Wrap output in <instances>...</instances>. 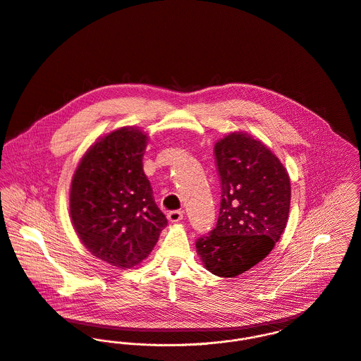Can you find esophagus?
I'll return each mask as SVG.
<instances>
[{
	"mask_svg": "<svg viewBox=\"0 0 361 361\" xmlns=\"http://www.w3.org/2000/svg\"><path fill=\"white\" fill-rule=\"evenodd\" d=\"M183 217H184L183 211H170V212H167L169 221H180V220H183Z\"/></svg>",
	"mask_w": 361,
	"mask_h": 361,
	"instance_id": "esophagus-1",
	"label": "esophagus"
}]
</instances>
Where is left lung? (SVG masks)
<instances>
[{"label": "left lung", "mask_w": 361, "mask_h": 361, "mask_svg": "<svg viewBox=\"0 0 361 361\" xmlns=\"http://www.w3.org/2000/svg\"><path fill=\"white\" fill-rule=\"evenodd\" d=\"M220 180L216 226L195 245L207 269L233 278L262 261L288 223L290 178L281 160L261 141L243 133L215 145Z\"/></svg>", "instance_id": "obj_1"}]
</instances>
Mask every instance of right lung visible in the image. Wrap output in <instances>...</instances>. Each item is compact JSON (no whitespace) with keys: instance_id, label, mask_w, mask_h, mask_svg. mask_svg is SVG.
<instances>
[{"instance_id":"add662e5","label":"right lung","mask_w":361,"mask_h":361,"mask_svg":"<svg viewBox=\"0 0 361 361\" xmlns=\"http://www.w3.org/2000/svg\"><path fill=\"white\" fill-rule=\"evenodd\" d=\"M146 140L134 128L106 135L86 152L71 184L70 211L80 241L117 268L140 264L167 226L144 173Z\"/></svg>"}]
</instances>
